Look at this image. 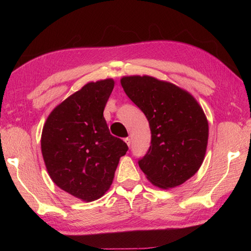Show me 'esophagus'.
<instances>
[{
	"mask_svg": "<svg viewBox=\"0 0 251 251\" xmlns=\"http://www.w3.org/2000/svg\"><path fill=\"white\" fill-rule=\"evenodd\" d=\"M124 141H125V143L127 144V146L130 147V138L127 137V138H125V139H124Z\"/></svg>",
	"mask_w": 251,
	"mask_h": 251,
	"instance_id": "obj_1",
	"label": "esophagus"
}]
</instances>
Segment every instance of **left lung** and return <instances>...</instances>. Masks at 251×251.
<instances>
[{
  "label": "left lung",
  "mask_w": 251,
  "mask_h": 251,
  "mask_svg": "<svg viewBox=\"0 0 251 251\" xmlns=\"http://www.w3.org/2000/svg\"><path fill=\"white\" fill-rule=\"evenodd\" d=\"M121 84L150 123L151 145L139 167L161 189L184 184L206 155L209 127L201 106L189 92L152 76H124Z\"/></svg>",
  "instance_id": "left-lung-1"
}]
</instances>
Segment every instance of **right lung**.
<instances>
[{
	"mask_svg": "<svg viewBox=\"0 0 251 251\" xmlns=\"http://www.w3.org/2000/svg\"><path fill=\"white\" fill-rule=\"evenodd\" d=\"M114 79L85 84L55 107L42 130L46 169L64 192L90 202L109 189L126 143L110 135L103 115Z\"/></svg>",
	"mask_w": 251,
	"mask_h": 251,
	"instance_id": "add662e5",
	"label": "right lung"
}]
</instances>
